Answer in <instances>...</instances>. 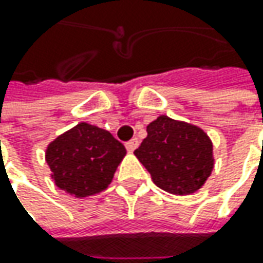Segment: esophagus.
<instances>
[{"label": "esophagus", "instance_id": "34e87169", "mask_svg": "<svg viewBox=\"0 0 263 263\" xmlns=\"http://www.w3.org/2000/svg\"><path fill=\"white\" fill-rule=\"evenodd\" d=\"M137 146H139V140H137L136 137L132 139V140H128V142H126V147L128 152H133Z\"/></svg>", "mask_w": 263, "mask_h": 263}]
</instances>
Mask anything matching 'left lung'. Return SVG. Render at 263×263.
<instances>
[{"instance_id": "8db88e82", "label": "left lung", "mask_w": 263, "mask_h": 263, "mask_svg": "<svg viewBox=\"0 0 263 263\" xmlns=\"http://www.w3.org/2000/svg\"><path fill=\"white\" fill-rule=\"evenodd\" d=\"M147 136L135 151L154 183L174 195L200 189L214 168L212 143L199 127L158 117L146 128Z\"/></svg>"}]
</instances>
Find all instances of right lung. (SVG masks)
<instances>
[{"label":"right lung","mask_w":263,"mask_h":263,"mask_svg":"<svg viewBox=\"0 0 263 263\" xmlns=\"http://www.w3.org/2000/svg\"><path fill=\"white\" fill-rule=\"evenodd\" d=\"M126 147L99 127L80 123L46 149V162L60 189L77 197L106 189Z\"/></svg>","instance_id":"1"}]
</instances>
